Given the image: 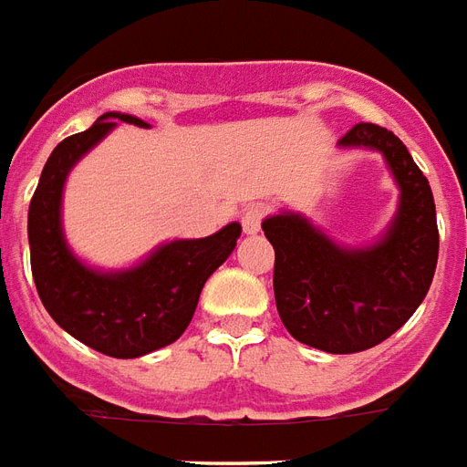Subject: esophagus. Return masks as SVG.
I'll list each match as a JSON object with an SVG mask.
<instances>
[{"label":"esophagus","instance_id":"esophagus-1","mask_svg":"<svg viewBox=\"0 0 467 467\" xmlns=\"http://www.w3.org/2000/svg\"><path fill=\"white\" fill-rule=\"evenodd\" d=\"M265 206H251L241 216V226H244V234H258L261 231V221L265 219Z\"/></svg>","mask_w":467,"mask_h":467}]
</instances>
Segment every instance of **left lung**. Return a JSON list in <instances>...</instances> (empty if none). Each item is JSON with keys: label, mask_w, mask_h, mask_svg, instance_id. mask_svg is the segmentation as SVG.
<instances>
[{"label": "left lung", "mask_w": 467, "mask_h": 467, "mask_svg": "<svg viewBox=\"0 0 467 467\" xmlns=\"http://www.w3.org/2000/svg\"><path fill=\"white\" fill-rule=\"evenodd\" d=\"M339 147L384 154L401 187L394 223L371 248H342L297 213L263 221L275 251L273 290L285 329L329 354L377 347L401 327L426 297L438 263L436 204L429 180L394 132L354 125Z\"/></svg>", "instance_id": "1"}]
</instances>
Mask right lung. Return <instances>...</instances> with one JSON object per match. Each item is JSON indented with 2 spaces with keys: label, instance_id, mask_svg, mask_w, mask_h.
I'll list each match as a JSON object with an SVG mask.
<instances>
[{
  "label": "right lung",
  "instance_id": "right-lung-1",
  "mask_svg": "<svg viewBox=\"0 0 467 467\" xmlns=\"http://www.w3.org/2000/svg\"><path fill=\"white\" fill-rule=\"evenodd\" d=\"M115 120L147 128L140 118L105 113L93 128L56 145L29 204L31 273L48 315L71 337L118 359L142 357L171 345L187 329L199 293L236 248L241 226L196 241H171L138 268L98 273L76 261L61 231V192L68 171Z\"/></svg>",
  "mask_w": 467,
  "mask_h": 467
}]
</instances>
